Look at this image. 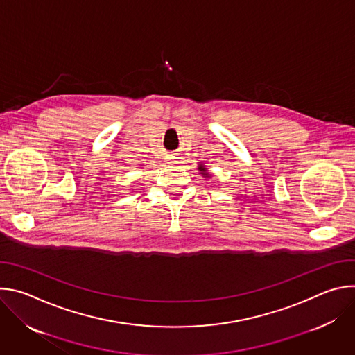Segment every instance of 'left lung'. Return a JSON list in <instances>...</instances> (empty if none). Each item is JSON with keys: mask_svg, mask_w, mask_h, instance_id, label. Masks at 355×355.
Wrapping results in <instances>:
<instances>
[{"mask_svg": "<svg viewBox=\"0 0 355 355\" xmlns=\"http://www.w3.org/2000/svg\"><path fill=\"white\" fill-rule=\"evenodd\" d=\"M198 170H199V173L202 174V177H204V178H211V177H212V174H211L209 170L204 166V163H199V164H198Z\"/></svg>", "mask_w": 355, "mask_h": 355, "instance_id": "1", "label": "left lung"}]
</instances>
